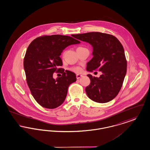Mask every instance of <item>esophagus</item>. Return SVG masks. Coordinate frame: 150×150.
I'll return each instance as SVG.
<instances>
[{"mask_svg":"<svg viewBox=\"0 0 150 150\" xmlns=\"http://www.w3.org/2000/svg\"><path fill=\"white\" fill-rule=\"evenodd\" d=\"M83 75H80V74H77L76 75V78L78 79H80L81 76H82Z\"/></svg>","mask_w":150,"mask_h":150,"instance_id":"esophagus-1","label":"esophagus"}]
</instances>
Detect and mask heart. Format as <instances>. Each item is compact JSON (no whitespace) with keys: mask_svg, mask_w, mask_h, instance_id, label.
Wrapping results in <instances>:
<instances>
[{"mask_svg":"<svg viewBox=\"0 0 150 150\" xmlns=\"http://www.w3.org/2000/svg\"><path fill=\"white\" fill-rule=\"evenodd\" d=\"M71 70L75 72L78 73V72H80L81 71V69L80 67H78V66H77V67H72V68L71 69Z\"/></svg>","mask_w":150,"mask_h":150,"instance_id":"1","label":"heart"}]
</instances>
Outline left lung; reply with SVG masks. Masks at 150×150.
I'll use <instances>...</instances> for the list:
<instances>
[{
    "mask_svg": "<svg viewBox=\"0 0 150 150\" xmlns=\"http://www.w3.org/2000/svg\"><path fill=\"white\" fill-rule=\"evenodd\" d=\"M73 36L93 47V58L87 64V71L102 72L99 78L87 75L91 80L86 88L88 97L98 103L112 100L119 93L126 74L127 62L122 45L115 36L100 32Z\"/></svg>",
    "mask_w": 150,
    "mask_h": 150,
    "instance_id": "8db88e82",
    "label": "left lung"
}]
</instances>
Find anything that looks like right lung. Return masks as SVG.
Instances as JSON below:
<instances>
[{"label": "right lung", "instance_id": "obj_1", "mask_svg": "<svg viewBox=\"0 0 150 150\" xmlns=\"http://www.w3.org/2000/svg\"><path fill=\"white\" fill-rule=\"evenodd\" d=\"M80 43L70 36L55 35L37 38L29 45L24 69L31 93L40 105L54 109L64 101L69 86L76 78L73 72L58 69L63 64L60 55L67 46ZM55 71L62 76L54 79Z\"/></svg>", "mask_w": 150, "mask_h": 150}]
</instances>
